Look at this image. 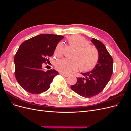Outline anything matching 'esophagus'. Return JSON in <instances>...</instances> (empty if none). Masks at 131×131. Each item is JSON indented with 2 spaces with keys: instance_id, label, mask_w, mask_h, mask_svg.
I'll use <instances>...</instances> for the list:
<instances>
[{
  "instance_id": "esophagus-1",
  "label": "esophagus",
  "mask_w": 131,
  "mask_h": 131,
  "mask_svg": "<svg viewBox=\"0 0 131 131\" xmlns=\"http://www.w3.org/2000/svg\"><path fill=\"white\" fill-rule=\"evenodd\" d=\"M62 75H63V77H68V76H69V75L68 74H64V73H60Z\"/></svg>"
}]
</instances>
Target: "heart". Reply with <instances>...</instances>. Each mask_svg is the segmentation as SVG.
<instances>
[{
	"label": "heart",
	"instance_id": "heart-1",
	"mask_svg": "<svg viewBox=\"0 0 131 131\" xmlns=\"http://www.w3.org/2000/svg\"><path fill=\"white\" fill-rule=\"evenodd\" d=\"M69 43L75 49L73 58L76 59H62L57 63V68L64 73H69L78 68L82 72H88L93 69L97 64L98 55L97 50L93 47L89 45V43L83 38L73 37L69 39ZM63 49L62 43H59L56 48V52L60 53Z\"/></svg>",
	"mask_w": 131,
	"mask_h": 131
}]
</instances>
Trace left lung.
Wrapping results in <instances>:
<instances>
[{"label": "left lung", "instance_id": "left-lung-1", "mask_svg": "<svg viewBox=\"0 0 131 131\" xmlns=\"http://www.w3.org/2000/svg\"><path fill=\"white\" fill-rule=\"evenodd\" d=\"M91 41L98 52L97 64L90 72L81 73L84 77L78 78L76 84L70 86L74 92L85 98L92 97L101 92L113 74V60L104 45L94 38Z\"/></svg>", "mask_w": 131, "mask_h": 131}]
</instances>
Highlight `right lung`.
Instances as JSON below:
<instances>
[{
  "label": "right lung",
  "instance_id": "add662e5",
  "mask_svg": "<svg viewBox=\"0 0 131 131\" xmlns=\"http://www.w3.org/2000/svg\"><path fill=\"white\" fill-rule=\"evenodd\" d=\"M63 36L43 34L31 38L19 46L14 58L15 77L27 92L39 94L48 90L58 72L54 69L45 72L42 68L46 57L52 56Z\"/></svg>",
  "mask_w": 131,
  "mask_h": 131
}]
</instances>
